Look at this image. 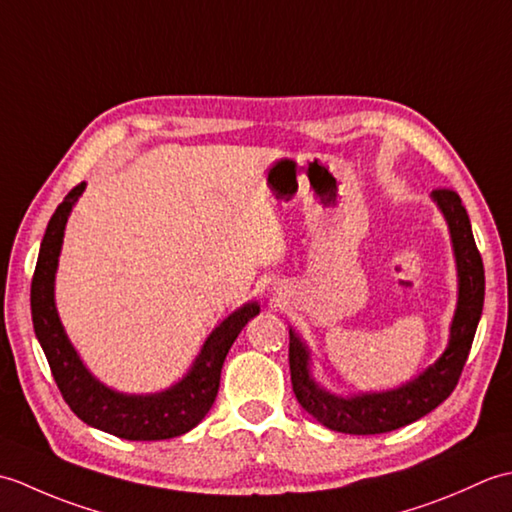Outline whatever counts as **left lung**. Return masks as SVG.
<instances>
[{"mask_svg": "<svg viewBox=\"0 0 512 512\" xmlns=\"http://www.w3.org/2000/svg\"><path fill=\"white\" fill-rule=\"evenodd\" d=\"M431 200L447 220L455 270H458V303H455L449 328V343L436 363L405 385L387 391L341 396L323 387L312 376L310 347L290 328L288 361L292 391L299 405L323 427L350 433V436L394 431L427 416L440 402L447 400L458 385L484 308V264L460 195L451 189H438L431 193Z\"/></svg>", "mask_w": 512, "mask_h": 512, "instance_id": "1", "label": "left lung"}]
</instances>
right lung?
I'll list each match as a JSON object with an SVG mask.
<instances>
[{"label": "right lung", "mask_w": 512, "mask_h": 512, "mask_svg": "<svg viewBox=\"0 0 512 512\" xmlns=\"http://www.w3.org/2000/svg\"><path fill=\"white\" fill-rule=\"evenodd\" d=\"M85 191V182L74 187L50 217L41 239L37 268L30 286L32 325L63 400L85 424L123 440H169L198 424L213 407L224 358L244 325L257 317L259 303L248 301L228 314L206 336L193 365L178 383L156 394H125L101 383L74 350L59 319L54 301L63 233L74 204Z\"/></svg>", "instance_id": "right-lung-1"}]
</instances>
